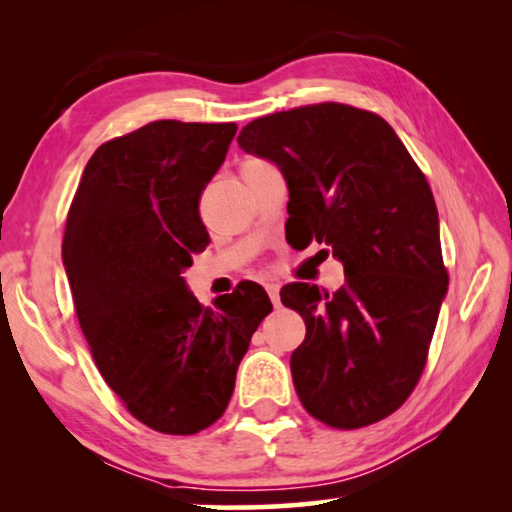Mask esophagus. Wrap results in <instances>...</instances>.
Wrapping results in <instances>:
<instances>
[{
  "label": "esophagus",
  "mask_w": 512,
  "mask_h": 512,
  "mask_svg": "<svg viewBox=\"0 0 512 512\" xmlns=\"http://www.w3.org/2000/svg\"><path fill=\"white\" fill-rule=\"evenodd\" d=\"M266 291H268V296H271L273 305H275V307L280 305V282L268 280V282H266Z\"/></svg>",
  "instance_id": "obj_1"
}]
</instances>
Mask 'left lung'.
<instances>
[{
    "instance_id": "1",
    "label": "left lung",
    "mask_w": 512,
    "mask_h": 512,
    "mask_svg": "<svg viewBox=\"0 0 512 512\" xmlns=\"http://www.w3.org/2000/svg\"><path fill=\"white\" fill-rule=\"evenodd\" d=\"M237 142L280 167L293 239L345 268L336 293L280 291L307 325L291 354L302 406L334 429L388 418L420 381L449 282L427 178L386 119L345 103L259 117Z\"/></svg>"
}]
</instances>
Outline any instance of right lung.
<instances>
[{
	"label": "right lung",
	"instance_id": "obj_1",
	"mask_svg": "<svg viewBox=\"0 0 512 512\" xmlns=\"http://www.w3.org/2000/svg\"><path fill=\"white\" fill-rule=\"evenodd\" d=\"M237 124L151 121L101 144L69 205L63 264L101 377L153 431L192 436L228 409L271 300L255 282L203 307L183 280L210 244L198 212Z\"/></svg>",
	"mask_w": 512,
	"mask_h": 512
}]
</instances>
